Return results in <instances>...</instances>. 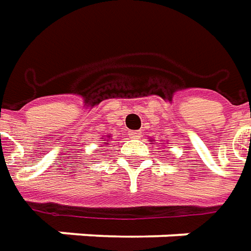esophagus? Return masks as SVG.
<instances>
[{
	"mask_svg": "<svg viewBox=\"0 0 251 251\" xmlns=\"http://www.w3.org/2000/svg\"><path fill=\"white\" fill-rule=\"evenodd\" d=\"M129 137H132V139H139V137H142V132H140V130L129 132Z\"/></svg>",
	"mask_w": 251,
	"mask_h": 251,
	"instance_id": "34e87169",
	"label": "esophagus"
}]
</instances>
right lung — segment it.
<instances>
[{
	"label": "right lung",
	"instance_id": "obj_1",
	"mask_svg": "<svg viewBox=\"0 0 251 251\" xmlns=\"http://www.w3.org/2000/svg\"><path fill=\"white\" fill-rule=\"evenodd\" d=\"M108 139H109V137H108Z\"/></svg>",
	"mask_w": 251,
	"mask_h": 251
}]
</instances>
